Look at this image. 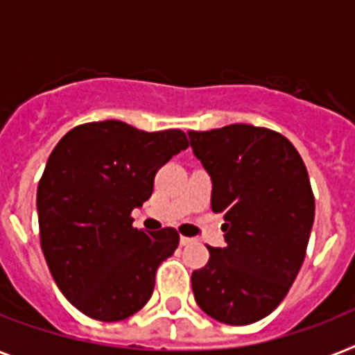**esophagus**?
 Instances as JSON below:
<instances>
[{
    "label": "esophagus",
    "mask_w": 355,
    "mask_h": 355,
    "mask_svg": "<svg viewBox=\"0 0 355 355\" xmlns=\"http://www.w3.org/2000/svg\"><path fill=\"white\" fill-rule=\"evenodd\" d=\"M193 243V239H189V237H180V246H187V244H191Z\"/></svg>",
    "instance_id": "obj_1"
}]
</instances>
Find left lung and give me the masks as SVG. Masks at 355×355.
Masks as SVG:
<instances>
[{
  "label": "left lung",
  "instance_id": "obj_1",
  "mask_svg": "<svg viewBox=\"0 0 355 355\" xmlns=\"http://www.w3.org/2000/svg\"><path fill=\"white\" fill-rule=\"evenodd\" d=\"M213 182L211 209L224 213V248L195 270V301L209 318L241 327L286 297L306 255L315 200L306 166L281 132L248 123L189 131Z\"/></svg>",
  "mask_w": 355,
  "mask_h": 355
}]
</instances>
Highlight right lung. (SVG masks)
I'll return each instance as SVG.
<instances>
[{
	"mask_svg": "<svg viewBox=\"0 0 355 355\" xmlns=\"http://www.w3.org/2000/svg\"><path fill=\"white\" fill-rule=\"evenodd\" d=\"M187 146L180 129L103 120L71 129L51 153L37 184L40 243L58 288L87 318L122 321L151 299L157 268L180 237L173 227H132L131 211Z\"/></svg>",
	"mask_w": 355,
	"mask_h": 355,
	"instance_id": "right-lung-1",
	"label": "right lung"
}]
</instances>
